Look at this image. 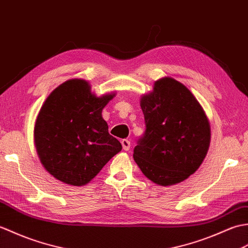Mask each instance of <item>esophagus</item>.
I'll return each instance as SVG.
<instances>
[{"label": "esophagus", "mask_w": 248, "mask_h": 248, "mask_svg": "<svg viewBox=\"0 0 248 248\" xmlns=\"http://www.w3.org/2000/svg\"><path fill=\"white\" fill-rule=\"evenodd\" d=\"M121 143H122V147L124 151H128L130 148V141H128L127 139H123Z\"/></svg>", "instance_id": "34e87169"}]
</instances>
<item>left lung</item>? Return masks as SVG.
I'll return each mask as SVG.
<instances>
[{
	"label": "left lung",
	"instance_id": "left-lung-1",
	"mask_svg": "<svg viewBox=\"0 0 248 248\" xmlns=\"http://www.w3.org/2000/svg\"><path fill=\"white\" fill-rule=\"evenodd\" d=\"M145 131L134 148L142 173L160 186L178 184L200 168L210 144L205 112L181 82L164 78L141 98Z\"/></svg>",
	"mask_w": 248,
	"mask_h": 248
}]
</instances>
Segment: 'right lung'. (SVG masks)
I'll return each mask as SVG.
<instances>
[{
	"instance_id": "right-lung-1",
	"label": "right lung",
	"mask_w": 248,
	"mask_h": 248,
	"mask_svg": "<svg viewBox=\"0 0 248 248\" xmlns=\"http://www.w3.org/2000/svg\"><path fill=\"white\" fill-rule=\"evenodd\" d=\"M113 96L97 97L86 80L71 79L46 98L36 121L35 143L41 163L55 178L86 185L122 150L102 118Z\"/></svg>"
}]
</instances>
